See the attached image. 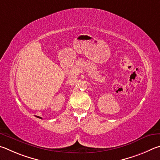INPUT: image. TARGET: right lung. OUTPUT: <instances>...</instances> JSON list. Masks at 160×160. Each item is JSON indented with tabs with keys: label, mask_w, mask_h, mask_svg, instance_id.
<instances>
[{
	"label": "right lung",
	"mask_w": 160,
	"mask_h": 160,
	"mask_svg": "<svg viewBox=\"0 0 160 160\" xmlns=\"http://www.w3.org/2000/svg\"><path fill=\"white\" fill-rule=\"evenodd\" d=\"M36 117H38V118H40V119H42L41 117H38V116H36Z\"/></svg>",
	"instance_id": "1"
}]
</instances>
